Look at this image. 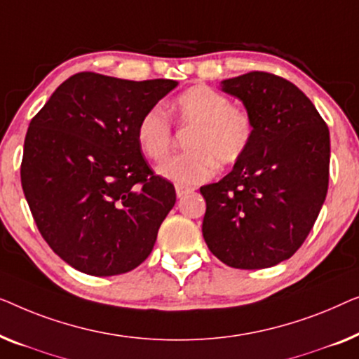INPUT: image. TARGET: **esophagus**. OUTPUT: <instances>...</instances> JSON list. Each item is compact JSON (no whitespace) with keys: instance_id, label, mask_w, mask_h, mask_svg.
Here are the masks:
<instances>
[{"instance_id":"obj_1","label":"esophagus","mask_w":359,"mask_h":359,"mask_svg":"<svg viewBox=\"0 0 359 359\" xmlns=\"http://www.w3.org/2000/svg\"><path fill=\"white\" fill-rule=\"evenodd\" d=\"M190 191H194V189H190V187H185V185H180V184H175V194H177L179 198L182 196L190 194Z\"/></svg>"}]
</instances>
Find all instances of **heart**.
Listing matches in <instances>:
<instances>
[{"mask_svg": "<svg viewBox=\"0 0 359 359\" xmlns=\"http://www.w3.org/2000/svg\"><path fill=\"white\" fill-rule=\"evenodd\" d=\"M184 125H195L189 138V153L175 154L158 165L161 177L180 185H196L210 180L219 165H232L249 149L254 138V120L241 107H232L228 95L194 86L174 102ZM174 141L172 123L161 105L141 115L136 125V143L146 158L159 161L169 153Z\"/></svg>", "mask_w": 359, "mask_h": 359, "instance_id": "heart-1", "label": "heart"}]
</instances>
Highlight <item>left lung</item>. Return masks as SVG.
<instances>
[{
  "instance_id": "8db88e82",
  "label": "left lung",
  "mask_w": 359,
  "mask_h": 359,
  "mask_svg": "<svg viewBox=\"0 0 359 359\" xmlns=\"http://www.w3.org/2000/svg\"><path fill=\"white\" fill-rule=\"evenodd\" d=\"M254 120V138L231 172L201 187L211 254L241 270L290 259L314 226L329 189L330 133L290 81L264 72L221 81Z\"/></svg>"
}]
</instances>
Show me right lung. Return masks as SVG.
Returning a JSON list of instances; mask_svg holds the SVG:
<instances>
[{
  "mask_svg": "<svg viewBox=\"0 0 359 359\" xmlns=\"http://www.w3.org/2000/svg\"><path fill=\"white\" fill-rule=\"evenodd\" d=\"M177 84L78 73L30 120L24 195L40 234L78 271L122 275L153 250L175 189L149 169L136 125Z\"/></svg>",
  "mask_w": 359,
  "mask_h": 359,
  "instance_id": "obj_1",
  "label": "right lung"
}]
</instances>
